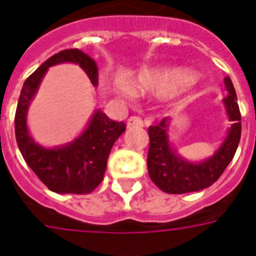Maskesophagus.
Returning <instances> with one entry per match:
<instances>
[{"label": "esophagus", "mask_w": 256, "mask_h": 256, "mask_svg": "<svg viewBox=\"0 0 256 256\" xmlns=\"http://www.w3.org/2000/svg\"><path fill=\"white\" fill-rule=\"evenodd\" d=\"M126 126H128V128H142L144 122H142V119L138 118V116H130V118L128 119V123H126Z\"/></svg>", "instance_id": "1"}]
</instances>
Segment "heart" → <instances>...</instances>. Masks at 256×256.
<instances>
[{
    "instance_id": "heart-1",
    "label": "heart",
    "mask_w": 256,
    "mask_h": 256,
    "mask_svg": "<svg viewBox=\"0 0 256 256\" xmlns=\"http://www.w3.org/2000/svg\"><path fill=\"white\" fill-rule=\"evenodd\" d=\"M196 72L184 68H145L128 81L123 94H168L196 82Z\"/></svg>"
}]
</instances>
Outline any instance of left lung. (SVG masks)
Returning <instances> with one entry per match:
<instances>
[{
  "instance_id": "8db88e82",
  "label": "left lung",
  "mask_w": 256,
  "mask_h": 256,
  "mask_svg": "<svg viewBox=\"0 0 256 256\" xmlns=\"http://www.w3.org/2000/svg\"><path fill=\"white\" fill-rule=\"evenodd\" d=\"M224 84L228 96L222 100V104L230 126L213 156L206 157L202 162H191L180 156L171 141L170 126L172 119L170 116L162 119L156 126H149L148 128L150 140L148 172L153 183L164 192L184 194L204 190L212 186L232 162L239 146L242 116L236 90L228 76L224 78Z\"/></svg>"
}]
</instances>
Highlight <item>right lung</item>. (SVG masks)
I'll use <instances>...</instances> for the list:
<instances>
[{"label": "right lung", "instance_id": "right-lung-1", "mask_svg": "<svg viewBox=\"0 0 256 256\" xmlns=\"http://www.w3.org/2000/svg\"><path fill=\"white\" fill-rule=\"evenodd\" d=\"M60 64L78 65L94 86L99 85L98 65L84 51L70 48L50 56L22 85L14 116L16 141L28 166L48 190L56 194H88L103 180L110 152L126 126L123 122L110 119L102 110L96 108L84 130L73 141L51 148L38 144L28 128V108L48 68Z\"/></svg>", "mask_w": 256, "mask_h": 256}]
</instances>
